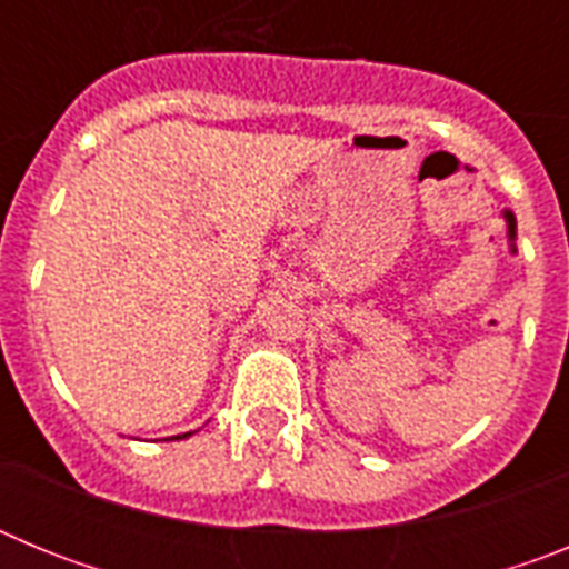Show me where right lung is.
<instances>
[{
  "mask_svg": "<svg viewBox=\"0 0 569 569\" xmlns=\"http://www.w3.org/2000/svg\"><path fill=\"white\" fill-rule=\"evenodd\" d=\"M188 436H190V433H182V436H176V439H188Z\"/></svg>",
  "mask_w": 569,
  "mask_h": 569,
  "instance_id": "right-lung-1",
  "label": "right lung"
}]
</instances>
